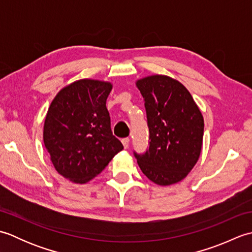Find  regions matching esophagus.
Here are the masks:
<instances>
[{"instance_id":"obj_1","label":"esophagus","mask_w":252,"mask_h":252,"mask_svg":"<svg viewBox=\"0 0 252 252\" xmlns=\"http://www.w3.org/2000/svg\"><path fill=\"white\" fill-rule=\"evenodd\" d=\"M122 144H123V146H125V148H127L129 147V144H130V138L129 137H125V138H122Z\"/></svg>"}]
</instances>
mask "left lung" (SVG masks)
<instances>
[{
	"label": "left lung",
	"instance_id": "left-lung-1",
	"mask_svg": "<svg viewBox=\"0 0 252 252\" xmlns=\"http://www.w3.org/2000/svg\"><path fill=\"white\" fill-rule=\"evenodd\" d=\"M136 87L145 101L149 129L148 148L136 154L142 172L155 184L182 181L200 156L203 117L183 84L167 76H149Z\"/></svg>",
	"mask_w": 252,
	"mask_h": 252
}]
</instances>
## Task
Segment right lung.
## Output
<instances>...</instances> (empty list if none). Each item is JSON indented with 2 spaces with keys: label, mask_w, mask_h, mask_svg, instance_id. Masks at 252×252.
Here are the masks:
<instances>
[{
  "label": "right lung",
  "mask_w": 252,
  "mask_h": 252,
  "mask_svg": "<svg viewBox=\"0 0 252 252\" xmlns=\"http://www.w3.org/2000/svg\"><path fill=\"white\" fill-rule=\"evenodd\" d=\"M111 89L109 82L78 80L62 89L47 110L45 148L57 172L73 183L92 180L123 149L106 107Z\"/></svg>",
  "instance_id": "1"
}]
</instances>
